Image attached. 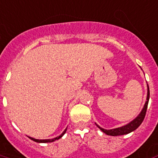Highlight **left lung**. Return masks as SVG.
Segmentation results:
<instances>
[{
    "mask_svg": "<svg viewBox=\"0 0 158 158\" xmlns=\"http://www.w3.org/2000/svg\"><path fill=\"white\" fill-rule=\"evenodd\" d=\"M149 97H150V91H149V86H148V98H147V101H146V104H145V106L144 107H143V109H142V110H141V112L140 113V115L135 118V120H133L131 122H130L129 124H127L126 126L112 130H105L103 129V128H101L100 127H99L98 125H96V126L102 131L103 132L106 133V135H113V136H115V135H126V134H128V133L131 132L133 131H135V129H137L139 127V126L142 123V121L144 120L145 115H146V113H147V110H148Z\"/></svg>",
    "mask_w": 158,
    "mask_h": 158,
    "instance_id": "1",
    "label": "left lung"
}]
</instances>
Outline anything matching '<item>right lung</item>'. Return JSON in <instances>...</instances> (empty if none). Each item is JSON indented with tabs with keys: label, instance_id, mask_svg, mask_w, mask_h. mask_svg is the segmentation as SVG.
Here are the masks:
<instances>
[{
	"label": "right lung",
	"instance_id": "add662e5",
	"mask_svg": "<svg viewBox=\"0 0 158 158\" xmlns=\"http://www.w3.org/2000/svg\"><path fill=\"white\" fill-rule=\"evenodd\" d=\"M66 130L67 129H65V131H64V132L62 133L61 135H59V136H58V137H55V138H53V139H48V140H37V139H34V138H32V137H29V138L31 139V140H32V141H36V142H40V143H45V142H52V141H56V140H58L59 138H61L62 136L64 135V133L66 132Z\"/></svg>",
	"mask_w": 158,
	"mask_h": 158
}]
</instances>
